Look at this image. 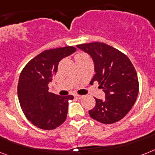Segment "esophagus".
Wrapping results in <instances>:
<instances>
[{
    "label": "esophagus",
    "instance_id": "esophagus-1",
    "mask_svg": "<svg viewBox=\"0 0 155 155\" xmlns=\"http://www.w3.org/2000/svg\"><path fill=\"white\" fill-rule=\"evenodd\" d=\"M75 98H77L78 99H82V98H83V95H75Z\"/></svg>",
    "mask_w": 155,
    "mask_h": 155
}]
</instances>
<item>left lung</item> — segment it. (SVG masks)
<instances>
[{
	"instance_id": "1",
	"label": "left lung",
	"mask_w": 155,
	"mask_h": 155,
	"mask_svg": "<svg viewBox=\"0 0 155 155\" xmlns=\"http://www.w3.org/2000/svg\"><path fill=\"white\" fill-rule=\"evenodd\" d=\"M91 57L95 74L90 84L97 81L105 93V99H95L89 110L99 123H116L127 114L139 94V80L130 59L119 50L100 42L76 45Z\"/></svg>"
}]
</instances>
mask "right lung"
<instances>
[{"mask_svg":"<svg viewBox=\"0 0 155 155\" xmlns=\"http://www.w3.org/2000/svg\"><path fill=\"white\" fill-rule=\"evenodd\" d=\"M75 51L71 46L44 51L21 71L17 86L19 102L26 118L37 127L52 130L66 119L68 101L73 96L49 92L48 84L57 72L59 62Z\"/></svg>","mask_w":155,"mask_h":155,"instance_id":"add662e5","label":"right lung"}]
</instances>
